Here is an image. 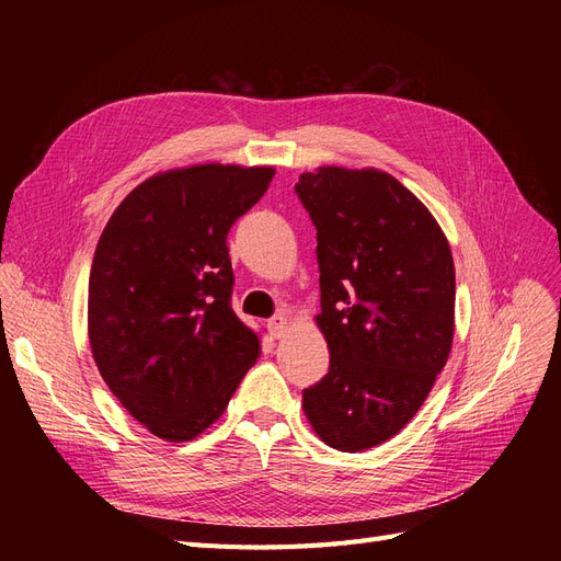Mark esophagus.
Returning a JSON list of instances; mask_svg holds the SVG:
<instances>
[{
  "instance_id": "1",
  "label": "esophagus",
  "mask_w": 561,
  "mask_h": 561,
  "mask_svg": "<svg viewBox=\"0 0 561 561\" xmlns=\"http://www.w3.org/2000/svg\"><path fill=\"white\" fill-rule=\"evenodd\" d=\"M268 330H271V334H274L276 339H280V336L287 334V330H290V320H287V316L278 313V316H274V318L268 320Z\"/></svg>"
}]
</instances>
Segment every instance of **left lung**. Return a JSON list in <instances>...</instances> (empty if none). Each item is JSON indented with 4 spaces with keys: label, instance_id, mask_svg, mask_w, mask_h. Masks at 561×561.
<instances>
[{
    "label": "left lung",
    "instance_id": "8db88e82",
    "mask_svg": "<svg viewBox=\"0 0 561 561\" xmlns=\"http://www.w3.org/2000/svg\"><path fill=\"white\" fill-rule=\"evenodd\" d=\"M295 192L318 231L316 320L330 348L304 414L325 445L363 451L412 421L447 365L451 250L428 208L375 168H318Z\"/></svg>",
    "mask_w": 561,
    "mask_h": 561
}]
</instances>
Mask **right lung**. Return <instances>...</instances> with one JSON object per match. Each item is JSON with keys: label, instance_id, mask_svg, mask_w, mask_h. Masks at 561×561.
Instances as JSON below:
<instances>
[{"label": "right lung", "instance_id": "obj_1", "mask_svg": "<svg viewBox=\"0 0 561 561\" xmlns=\"http://www.w3.org/2000/svg\"><path fill=\"white\" fill-rule=\"evenodd\" d=\"M274 168L203 163L145 180L100 236L89 278V339L112 393L168 443L215 423L260 336L231 309V225Z\"/></svg>", "mask_w": 561, "mask_h": 561}]
</instances>
